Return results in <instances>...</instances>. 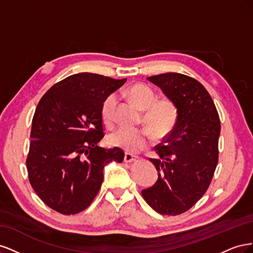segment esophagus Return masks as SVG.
<instances>
[{"label": "esophagus", "mask_w": 253, "mask_h": 253, "mask_svg": "<svg viewBox=\"0 0 253 253\" xmlns=\"http://www.w3.org/2000/svg\"><path fill=\"white\" fill-rule=\"evenodd\" d=\"M137 159H138V157H137V156L129 154V153H126V155H125V162L126 163H133V162H136Z\"/></svg>", "instance_id": "1"}]
</instances>
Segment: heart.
<instances>
[{
    "label": "heart",
    "instance_id": "1",
    "mask_svg": "<svg viewBox=\"0 0 253 253\" xmlns=\"http://www.w3.org/2000/svg\"><path fill=\"white\" fill-rule=\"evenodd\" d=\"M126 96L143 111L142 120L156 137H164L174 128L178 118L175 103L168 98L157 99L155 90L149 85L137 83L126 90ZM118 98L115 94L106 96L101 104V118L104 124L112 126L116 121ZM110 142L128 153H138L152 141V135L147 128L119 127L110 135Z\"/></svg>",
    "mask_w": 253,
    "mask_h": 253
}]
</instances>
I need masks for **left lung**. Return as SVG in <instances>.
<instances>
[{"mask_svg":"<svg viewBox=\"0 0 253 253\" xmlns=\"http://www.w3.org/2000/svg\"><path fill=\"white\" fill-rule=\"evenodd\" d=\"M148 80L175 103L178 118L154 148L158 158H149L158 179L141 194L156 212L179 215L192 208L210 186L218 162L219 116L211 96L194 78L166 73Z\"/></svg>","mask_w":253,"mask_h":253,"instance_id":"left-lung-1","label":"left lung"}]
</instances>
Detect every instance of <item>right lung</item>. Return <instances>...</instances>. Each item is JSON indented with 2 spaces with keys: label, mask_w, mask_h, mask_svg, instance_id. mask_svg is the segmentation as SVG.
Wrapping results in <instances>:
<instances>
[{
  "label": "right lung",
  "mask_w": 253,
  "mask_h": 253,
  "mask_svg": "<svg viewBox=\"0 0 253 253\" xmlns=\"http://www.w3.org/2000/svg\"><path fill=\"white\" fill-rule=\"evenodd\" d=\"M126 81L75 74L38 103L26 167L35 192L52 210L65 215L85 210L101 188L104 166L124 160L121 149L106 150L98 142L104 136L101 104Z\"/></svg>",
  "instance_id": "1"
}]
</instances>
